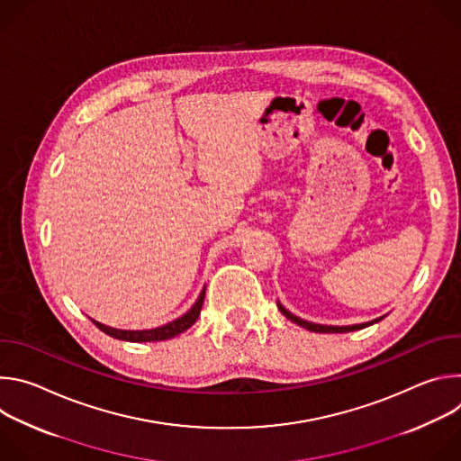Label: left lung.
<instances>
[{"label": "left lung", "instance_id": "1", "mask_svg": "<svg viewBox=\"0 0 461 461\" xmlns=\"http://www.w3.org/2000/svg\"><path fill=\"white\" fill-rule=\"evenodd\" d=\"M277 306H279V310H281V313L283 315H286V319H290L292 322H295V324H299V326H303V328H306V330H310V332H319V334H336V332H354V330H361V328H366V326H370V324H374V322H377V321H381L383 317H386V315H381V317H377V319H374V321H368V322H359V324H350V326H330V324H319V322H310V321H304V319H301V317H297V315H294L292 312H288L281 303H277Z\"/></svg>", "mask_w": 461, "mask_h": 461}]
</instances>
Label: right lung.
<instances>
[{
    "label": "right lung",
    "mask_w": 461,
    "mask_h": 461,
    "mask_svg": "<svg viewBox=\"0 0 461 461\" xmlns=\"http://www.w3.org/2000/svg\"><path fill=\"white\" fill-rule=\"evenodd\" d=\"M204 295H206V286L203 288L199 299L194 301V304L180 317H176L175 321L171 322H166L162 326H157V328H149V330H120V328H113V326H107V324H102L95 319H91L100 330L114 339H120V341H129V343H149V341H166V339H171L182 332H185L187 328L191 324H194V321L199 319L201 315V310H203V303H204Z\"/></svg>",
    "instance_id": "add662e5"
}]
</instances>
